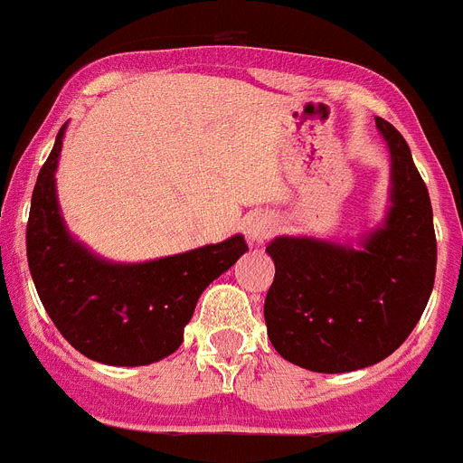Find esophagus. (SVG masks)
<instances>
[{
	"mask_svg": "<svg viewBox=\"0 0 463 463\" xmlns=\"http://www.w3.org/2000/svg\"><path fill=\"white\" fill-rule=\"evenodd\" d=\"M277 232V221L268 214H256L247 221V240L251 244H263Z\"/></svg>",
	"mask_w": 463,
	"mask_h": 463,
	"instance_id": "obj_1",
	"label": "esophagus"
}]
</instances>
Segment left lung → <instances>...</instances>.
<instances>
[{
	"mask_svg": "<svg viewBox=\"0 0 463 463\" xmlns=\"http://www.w3.org/2000/svg\"><path fill=\"white\" fill-rule=\"evenodd\" d=\"M387 142L389 207L356 242L279 235L265 251L275 281L265 298L272 347L315 373L380 364L417 326L436 279V232L426 184L401 132L375 118Z\"/></svg>",
	"mask_w": 463,
	"mask_h": 463,
	"instance_id": "left-lung-1",
	"label": "left lung"
}]
</instances>
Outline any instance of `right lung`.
<instances>
[{
    "label": "right lung",
    "mask_w": 463,
    "mask_h": 463,
    "mask_svg": "<svg viewBox=\"0 0 463 463\" xmlns=\"http://www.w3.org/2000/svg\"><path fill=\"white\" fill-rule=\"evenodd\" d=\"M67 123L32 193L27 263L39 298L74 349L107 365H148L170 356L204 288L249 251L242 235L144 263L102 259L70 232L55 170Z\"/></svg>",
    "instance_id": "obj_1"
}]
</instances>
